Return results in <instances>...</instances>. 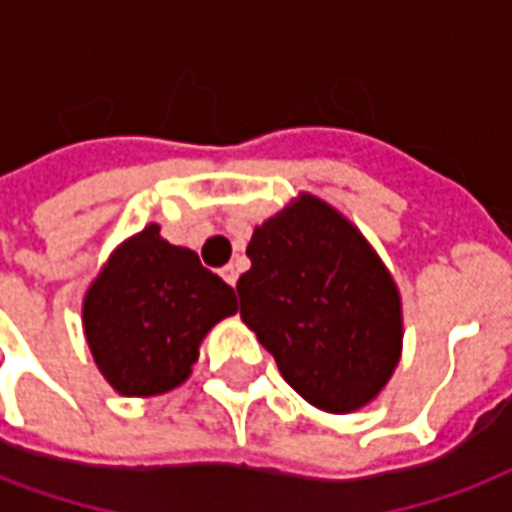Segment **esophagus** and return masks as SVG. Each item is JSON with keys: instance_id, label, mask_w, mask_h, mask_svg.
<instances>
[{"instance_id": "obj_1", "label": "esophagus", "mask_w": 512, "mask_h": 512, "mask_svg": "<svg viewBox=\"0 0 512 512\" xmlns=\"http://www.w3.org/2000/svg\"><path fill=\"white\" fill-rule=\"evenodd\" d=\"M219 274H222V279H225L227 285H236V282H238V268L236 266H225L222 271H219Z\"/></svg>"}]
</instances>
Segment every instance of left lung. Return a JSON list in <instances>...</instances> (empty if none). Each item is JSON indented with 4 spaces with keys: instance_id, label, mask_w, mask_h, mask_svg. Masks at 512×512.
<instances>
[{
    "instance_id": "obj_1",
    "label": "left lung",
    "mask_w": 512,
    "mask_h": 512,
    "mask_svg": "<svg viewBox=\"0 0 512 512\" xmlns=\"http://www.w3.org/2000/svg\"><path fill=\"white\" fill-rule=\"evenodd\" d=\"M246 257L241 320L287 385L333 415L377 399L399 366L404 317L399 287L361 230L301 192L255 227Z\"/></svg>"
}]
</instances>
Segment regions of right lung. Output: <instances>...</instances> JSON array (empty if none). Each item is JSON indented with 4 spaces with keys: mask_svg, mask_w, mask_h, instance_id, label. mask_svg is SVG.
Here are the masks:
<instances>
[{
    "mask_svg": "<svg viewBox=\"0 0 512 512\" xmlns=\"http://www.w3.org/2000/svg\"><path fill=\"white\" fill-rule=\"evenodd\" d=\"M236 312L233 287L151 222L113 249L89 285L83 333L113 391L146 399L187 382L206 333Z\"/></svg>",
    "mask_w": 512,
    "mask_h": 512,
    "instance_id": "1",
    "label": "right lung"
}]
</instances>
